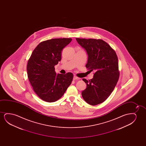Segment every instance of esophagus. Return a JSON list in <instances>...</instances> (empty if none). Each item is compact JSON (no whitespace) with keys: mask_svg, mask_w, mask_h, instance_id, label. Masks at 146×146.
I'll list each match as a JSON object with an SVG mask.
<instances>
[{"mask_svg":"<svg viewBox=\"0 0 146 146\" xmlns=\"http://www.w3.org/2000/svg\"><path fill=\"white\" fill-rule=\"evenodd\" d=\"M79 78L77 77V76H74V77H73V80H78Z\"/></svg>","mask_w":146,"mask_h":146,"instance_id":"1","label":"esophagus"}]
</instances>
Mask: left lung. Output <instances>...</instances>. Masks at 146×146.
<instances>
[{"mask_svg": "<svg viewBox=\"0 0 146 146\" xmlns=\"http://www.w3.org/2000/svg\"><path fill=\"white\" fill-rule=\"evenodd\" d=\"M88 55L86 68L95 73L92 79L83 81L87 88L82 92L84 100L91 105L104 102L112 93L119 78L118 57L115 50L102 39L76 38Z\"/></svg>", "mask_w": 146, "mask_h": 146, "instance_id": "obj_1", "label": "left lung"}]
</instances>
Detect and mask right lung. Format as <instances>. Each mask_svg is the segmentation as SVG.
<instances>
[{
	"mask_svg": "<svg viewBox=\"0 0 146 146\" xmlns=\"http://www.w3.org/2000/svg\"><path fill=\"white\" fill-rule=\"evenodd\" d=\"M71 41V38H55L40 42L28 60V79L35 93L44 101L59 100L72 83V73L56 74L54 67L61 60L63 48Z\"/></svg>",
	"mask_w": 146,
	"mask_h": 146,
	"instance_id": "obj_1",
	"label": "right lung"
}]
</instances>
